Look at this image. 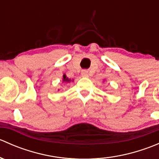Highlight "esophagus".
<instances>
[{
	"mask_svg": "<svg viewBox=\"0 0 159 159\" xmlns=\"http://www.w3.org/2000/svg\"><path fill=\"white\" fill-rule=\"evenodd\" d=\"M81 75H82V77L87 78V77H89V71L87 70H83L81 71Z\"/></svg>",
	"mask_w": 159,
	"mask_h": 159,
	"instance_id": "1",
	"label": "esophagus"
}]
</instances>
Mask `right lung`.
Here are the masks:
<instances>
[{"label": "right lung", "instance_id": "obj_1", "mask_svg": "<svg viewBox=\"0 0 159 159\" xmlns=\"http://www.w3.org/2000/svg\"><path fill=\"white\" fill-rule=\"evenodd\" d=\"M62 81H63V82L69 83V82H70V81H74V80H70V78H67L66 75H63V80H62Z\"/></svg>", "mask_w": 159, "mask_h": 159}]
</instances>
